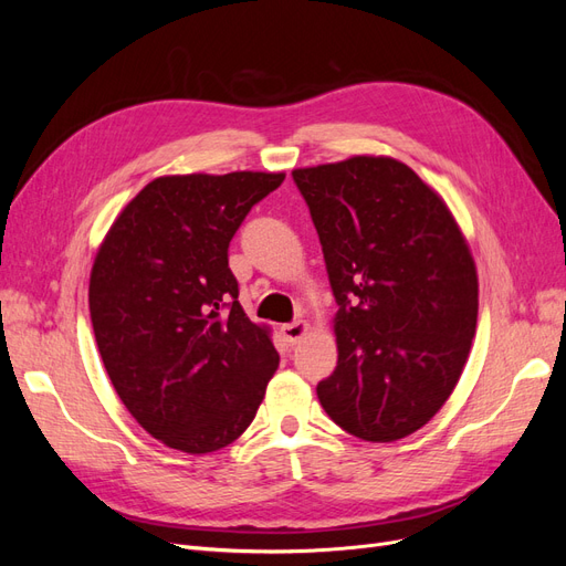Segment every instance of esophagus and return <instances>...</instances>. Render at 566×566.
<instances>
[{
  "label": "esophagus",
  "instance_id": "esophagus-1",
  "mask_svg": "<svg viewBox=\"0 0 566 566\" xmlns=\"http://www.w3.org/2000/svg\"><path fill=\"white\" fill-rule=\"evenodd\" d=\"M310 331H312V325L306 321H295V323L281 325V335L285 337V342H290V345H295V342H300Z\"/></svg>",
  "mask_w": 566,
  "mask_h": 566
}]
</instances>
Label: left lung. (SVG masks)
<instances>
[{"mask_svg":"<svg viewBox=\"0 0 566 566\" xmlns=\"http://www.w3.org/2000/svg\"><path fill=\"white\" fill-rule=\"evenodd\" d=\"M339 310L325 413L364 441L430 422L468 364L479 279L468 238L430 184L389 156L297 167Z\"/></svg>","mask_w":566,"mask_h":566,"instance_id":"obj_1","label":"left lung"}]
</instances>
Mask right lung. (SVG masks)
Segmentation results:
<instances>
[{
  "label": "right lung",
  "mask_w": 566,
  "mask_h": 566,
  "mask_svg": "<svg viewBox=\"0 0 566 566\" xmlns=\"http://www.w3.org/2000/svg\"><path fill=\"white\" fill-rule=\"evenodd\" d=\"M285 172L165 175L111 224L90 276L98 354L119 401L165 447L212 453L241 437L279 354L238 302L229 243Z\"/></svg>",
  "instance_id": "right-lung-1"
}]
</instances>
